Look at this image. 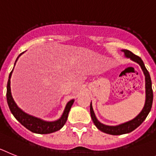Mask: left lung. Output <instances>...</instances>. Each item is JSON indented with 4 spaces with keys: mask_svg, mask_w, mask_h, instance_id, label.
Listing matches in <instances>:
<instances>
[{
    "mask_svg": "<svg viewBox=\"0 0 156 156\" xmlns=\"http://www.w3.org/2000/svg\"><path fill=\"white\" fill-rule=\"evenodd\" d=\"M122 51L124 52L126 57L129 58L131 60L137 63L140 66L142 70H143V73L144 74V77H145V103H144V106L141 112L132 120L117 126H108L101 123L97 119L91 102V104H90V115H91V118L93 119V123H94L95 126H97L98 129L105 133L111 135L125 134V133H129L132 132L133 130H134L135 129L137 128L145 120L146 117H147V115L149 114L150 111H151L153 101V92L152 89H151V78H150L149 73H148L145 66H144L143 60L139 56L134 55L132 52L129 51V50L122 49Z\"/></svg>",
    "mask_w": 156,
    "mask_h": 156,
    "instance_id": "1",
    "label": "left lung"
}]
</instances>
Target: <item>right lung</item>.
Listing matches in <instances>:
<instances>
[{
  "instance_id": "right-lung-1",
  "label": "right lung",
  "mask_w": 156,
  "mask_h": 156,
  "mask_svg": "<svg viewBox=\"0 0 156 156\" xmlns=\"http://www.w3.org/2000/svg\"><path fill=\"white\" fill-rule=\"evenodd\" d=\"M24 52H22L21 54L19 55V56L16 59V62H15L14 67L16 65V62L18 60L19 57ZM14 69V67H13ZM12 70L11 71L9 74V81H8V84H7V102L9 104V107L10 108V111L12 112L14 117L16 118L22 125L24 127L29 129L31 132L35 133H39V134H47V133H52L55 132V131L59 130L62 127L64 126V124L67 122V117H68V114L70 112L71 106L73 105L74 102V100H70L68 101L65 107L64 111H63V114H62L61 117L59 119L55 120V121L48 122L44 121L43 119H39V118L34 117L33 115H30L29 114L26 113L25 112L22 110L21 108L18 107V105L15 102L14 99L12 95V92H11V77L12 74Z\"/></svg>"
}]
</instances>
